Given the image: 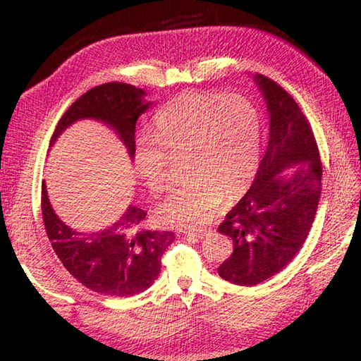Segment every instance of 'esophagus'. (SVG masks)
Listing matches in <instances>:
<instances>
[{
    "label": "esophagus",
    "mask_w": 361,
    "mask_h": 361,
    "mask_svg": "<svg viewBox=\"0 0 361 361\" xmlns=\"http://www.w3.org/2000/svg\"><path fill=\"white\" fill-rule=\"evenodd\" d=\"M186 235H191V237H197V239H202L204 235L209 234V231L207 229H188L185 231Z\"/></svg>",
    "instance_id": "1"
}]
</instances>
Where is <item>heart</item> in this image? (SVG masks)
Instances as JSON below:
<instances>
[{"label":"heart","mask_w":361,"mask_h":361,"mask_svg":"<svg viewBox=\"0 0 361 361\" xmlns=\"http://www.w3.org/2000/svg\"><path fill=\"white\" fill-rule=\"evenodd\" d=\"M154 140L169 154H185L189 178L156 207L170 226H194L209 219L226 197L245 191L258 170L261 126L256 108L240 95L185 94L156 119ZM143 138L135 169L145 186L159 194L169 185V157Z\"/></svg>","instance_id":"1"}]
</instances>
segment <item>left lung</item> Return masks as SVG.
<instances>
[{"label":"left lung","mask_w":361,"mask_h":361,"mask_svg":"<svg viewBox=\"0 0 361 361\" xmlns=\"http://www.w3.org/2000/svg\"><path fill=\"white\" fill-rule=\"evenodd\" d=\"M253 81L269 113V142L252 188L218 226L234 252L219 277L253 286L295 258L312 228L322 194V162L309 121L295 99L262 75ZM296 166L291 176L285 169Z\"/></svg>","instance_id":"1"}]
</instances>
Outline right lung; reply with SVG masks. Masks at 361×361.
<instances>
[{"label": "right lung", "instance_id": "1", "mask_svg": "<svg viewBox=\"0 0 361 361\" xmlns=\"http://www.w3.org/2000/svg\"><path fill=\"white\" fill-rule=\"evenodd\" d=\"M145 95L143 89L124 82H106L87 90L60 118L51 146L71 124L94 119L108 126L133 159L137 121L152 105ZM41 209L49 240L66 271L100 295L127 298L148 290L161 272L164 252L175 240L172 231L143 229L146 212L133 205L102 231L73 229L54 212L46 183H42Z\"/></svg>", "mask_w": 361, "mask_h": 361}]
</instances>
